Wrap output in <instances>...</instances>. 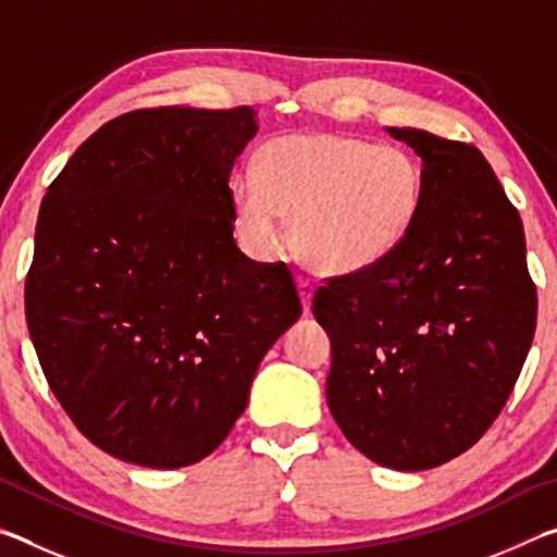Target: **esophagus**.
I'll list each match as a JSON object with an SVG mask.
<instances>
[{
	"label": "esophagus",
	"instance_id": "obj_1",
	"mask_svg": "<svg viewBox=\"0 0 557 557\" xmlns=\"http://www.w3.org/2000/svg\"><path fill=\"white\" fill-rule=\"evenodd\" d=\"M299 285V295H301V305H305V314L312 312V297H314V282L307 280V277H299L297 280Z\"/></svg>",
	"mask_w": 557,
	"mask_h": 557
}]
</instances>
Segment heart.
<instances>
[{
    "label": "heart",
    "instance_id": "b5f03b06",
    "mask_svg": "<svg viewBox=\"0 0 557 557\" xmlns=\"http://www.w3.org/2000/svg\"><path fill=\"white\" fill-rule=\"evenodd\" d=\"M245 245L272 256L285 243L324 275H354L388 260L418 221L422 169L408 149L334 132H295L262 147L231 178Z\"/></svg>",
    "mask_w": 557,
    "mask_h": 557
}]
</instances>
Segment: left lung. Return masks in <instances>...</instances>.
Segmentation results:
<instances>
[{
  "mask_svg": "<svg viewBox=\"0 0 557 557\" xmlns=\"http://www.w3.org/2000/svg\"><path fill=\"white\" fill-rule=\"evenodd\" d=\"M422 162V206L381 265L319 287L326 403L371 461L422 471L492 428L535 332L521 215L476 147L385 127Z\"/></svg>",
  "mask_w": 557,
  "mask_h": 557,
  "instance_id": "1",
  "label": "left lung"
}]
</instances>
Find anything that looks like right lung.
<instances>
[{"label": "right lung", "instance_id": "right-lung-1", "mask_svg": "<svg viewBox=\"0 0 557 557\" xmlns=\"http://www.w3.org/2000/svg\"><path fill=\"white\" fill-rule=\"evenodd\" d=\"M252 108H157L90 135L44 196L26 322L63 410L122 461L209 457L301 314L287 265L243 256L231 172Z\"/></svg>", "mask_w": 557, "mask_h": 557}]
</instances>
